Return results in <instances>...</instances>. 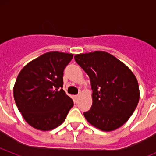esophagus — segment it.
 Returning <instances> with one entry per match:
<instances>
[{
  "mask_svg": "<svg viewBox=\"0 0 156 156\" xmlns=\"http://www.w3.org/2000/svg\"><path fill=\"white\" fill-rule=\"evenodd\" d=\"M80 95H81V94H77L75 96V99H76V102H78V101H79Z\"/></svg>",
  "mask_w": 156,
  "mask_h": 156,
  "instance_id": "34e87169",
  "label": "esophagus"
}]
</instances>
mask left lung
<instances>
[{
	"mask_svg": "<svg viewBox=\"0 0 156 156\" xmlns=\"http://www.w3.org/2000/svg\"><path fill=\"white\" fill-rule=\"evenodd\" d=\"M74 58L90 77L93 90L91 108L83 112L87 122L103 131L120 127L133 113L140 98L134 74L108 52L79 54Z\"/></svg>",
	"mask_w": 156,
	"mask_h": 156,
	"instance_id": "8db88e82",
	"label": "left lung"
}]
</instances>
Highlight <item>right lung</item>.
<instances>
[{"mask_svg": "<svg viewBox=\"0 0 156 156\" xmlns=\"http://www.w3.org/2000/svg\"><path fill=\"white\" fill-rule=\"evenodd\" d=\"M73 54L51 51L23 67L13 88L14 99L27 123L48 131L66 119L73 101L63 90V71Z\"/></svg>", "mask_w": 156, "mask_h": 156, "instance_id": "1", "label": "right lung"}]
</instances>
